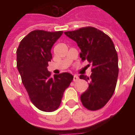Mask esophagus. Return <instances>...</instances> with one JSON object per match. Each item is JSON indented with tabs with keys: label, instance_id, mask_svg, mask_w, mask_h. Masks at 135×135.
Listing matches in <instances>:
<instances>
[{
	"label": "esophagus",
	"instance_id": "34e87169",
	"mask_svg": "<svg viewBox=\"0 0 135 135\" xmlns=\"http://www.w3.org/2000/svg\"><path fill=\"white\" fill-rule=\"evenodd\" d=\"M79 79V78L78 76H76V75H74V78H73L74 82H76V81H78Z\"/></svg>",
	"mask_w": 135,
	"mask_h": 135
}]
</instances>
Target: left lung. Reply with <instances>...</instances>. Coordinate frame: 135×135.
Masks as SVG:
<instances>
[{"mask_svg":"<svg viewBox=\"0 0 135 135\" xmlns=\"http://www.w3.org/2000/svg\"><path fill=\"white\" fill-rule=\"evenodd\" d=\"M64 34L77 43L82 61H88L93 66L90 78L83 74L79 76L80 79L90 81L89 88L80 99L86 108L98 110L110 99L116 88L119 66L114 44L107 35L92 27Z\"/></svg>","mask_w":135,"mask_h":135,"instance_id":"obj_1","label":"left lung"}]
</instances>
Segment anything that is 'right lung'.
<instances>
[{
    "instance_id": "right-lung-1",
    "label": "right lung",
    "mask_w": 135,
    "mask_h": 135,
    "mask_svg": "<svg viewBox=\"0 0 135 135\" xmlns=\"http://www.w3.org/2000/svg\"><path fill=\"white\" fill-rule=\"evenodd\" d=\"M63 31L34 30L19 43L16 50L17 69L31 101L40 110L52 112L61 103L65 90L74 76L68 72L50 76L47 71L51 48Z\"/></svg>"
}]
</instances>
